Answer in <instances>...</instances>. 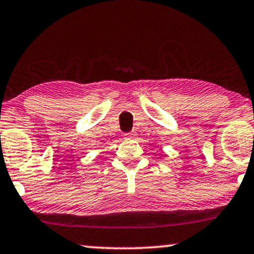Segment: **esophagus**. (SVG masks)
Returning <instances> with one entry per match:
<instances>
[{
    "label": "esophagus",
    "mask_w": 254,
    "mask_h": 254,
    "mask_svg": "<svg viewBox=\"0 0 254 254\" xmlns=\"http://www.w3.org/2000/svg\"><path fill=\"white\" fill-rule=\"evenodd\" d=\"M135 136H136V133H135V132L125 133V135H124L125 139H127V140H129V139H134V137H135Z\"/></svg>",
    "instance_id": "obj_1"
}]
</instances>
